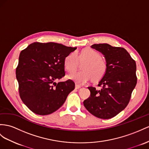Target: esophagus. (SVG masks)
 I'll return each mask as SVG.
<instances>
[{
  "instance_id": "1",
  "label": "esophagus",
  "mask_w": 149,
  "mask_h": 149,
  "mask_svg": "<svg viewBox=\"0 0 149 149\" xmlns=\"http://www.w3.org/2000/svg\"><path fill=\"white\" fill-rule=\"evenodd\" d=\"M81 86H79V84H75V89H79L81 88Z\"/></svg>"
}]
</instances>
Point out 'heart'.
<instances>
[{"label":"heart","mask_w":149,"mask_h":149,"mask_svg":"<svg viewBox=\"0 0 149 149\" xmlns=\"http://www.w3.org/2000/svg\"><path fill=\"white\" fill-rule=\"evenodd\" d=\"M78 60H84L82 63V70L74 72L68 78L79 84H84L92 79L97 82L103 78L108 70L106 60L102 58L100 52L91 48H85L79 53H70L63 60L65 69L68 72H73L77 67Z\"/></svg>","instance_id":"heart-1"}]
</instances>
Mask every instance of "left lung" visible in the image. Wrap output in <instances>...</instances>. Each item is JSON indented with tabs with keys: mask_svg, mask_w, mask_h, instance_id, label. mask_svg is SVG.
Wrapping results in <instances>:
<instances>
[{
	"mask_svg": "<svg viewBox=\"0 0 149 149\" xmlns=\"http://www.w3.org/2000/svg\"><path fill=\"white\" fill-rule=\"evenodd\" d=\"M104 55L108 70L99 82L101 90L88 87L90 97L84 101L87 111L101 119H109L127 107L136 86V63L123 48L107 43L91 47Z\"/></svg>",
	"mask_w": 149,
	"mask_h": 149,
	"instance_id": "8db88e82",
	"label": "left lung"
}]
</instances>
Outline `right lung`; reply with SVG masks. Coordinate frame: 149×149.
I'll use <instances>...</instances> for the list:
<instances>
[{
    "instance_id": "obj_1",
    "label": "right lung",
    "mask_w": 149,
    "mask_h": 149,
    "mask_svg": "<svg viewBox=\"0 0 149 149\" xmlns=\"http://www.w3.org/2000/svg\"><path fill=\"white\" fill-rule=\"evenodd\" d=\"M76 49L53 42H35L21 52L16 70L19 92L31 111L47 115L63 104L75 83L70 79L55 81L65 76L64 58Z\"/></svg>"
}]
</instances>
